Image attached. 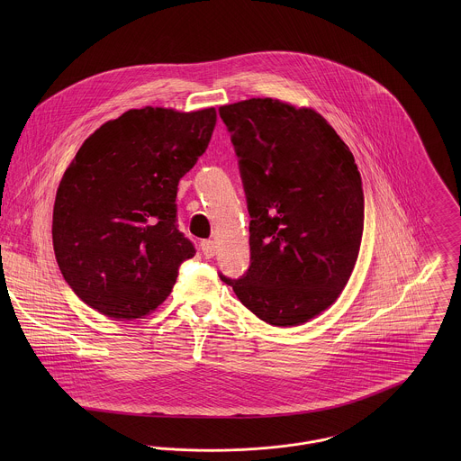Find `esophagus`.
Listing matches in <instances>:
<instances>
[{"label":"esophagus","instance_id":"34e87169","mask_svg":"<svg viewBox=\"0 0 461 461\" xmlns=\"http://www.w3.org/2000/svg\"><path fill=\"white\" fill-rule=\"evenodd\" d=\"M200 249H202V254H203V258L205 259H211L212 256H214V243L211 241V240H203L202 243H200Z\"/></svg>","mask_w":461,"mask_h":461}]
</instances>
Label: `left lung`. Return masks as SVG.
<instances>
[{
  "instance_id": "8db88e82",
  "label": "left lung",
  "mask_w": 461,
  "mask_h": 461,
  "mask_svg": "<svg viewBox=\"0 0 461 461\" xmlns=\"http://www.w3.org/2000/svg\"><path fill=\"white\" fill-rule=\"evenodd\" d=\"M250 214V266L232 285L275 327H296L337 300L357 263L364 190L348 145L309 108L276 99L221 106Z\"/></svg>"
}]
</instances>
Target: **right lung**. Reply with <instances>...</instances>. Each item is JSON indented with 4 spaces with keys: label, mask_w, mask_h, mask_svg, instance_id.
Returning a JSON list of instances; mask_svg holds the SVG:
<instances>
[{
    "label": "right lung",
    "mask_w": 461,
    "mask_h": 461,
    "mask_svg": "<svg viewBox=\"0 0 461 461\" xmlns=\"http://www.w3.org/2000/svg\"><path fill=\"white\" fill-rule=\"evenodd\" d=\"M214 124V108L147 106L103 124L79 147L57 190L53 249L70 289L97 312L149 314L195 256L177 225V185Z\"/></svg>",
    "instance_id": "right-lung-1"
}]
</instances>
